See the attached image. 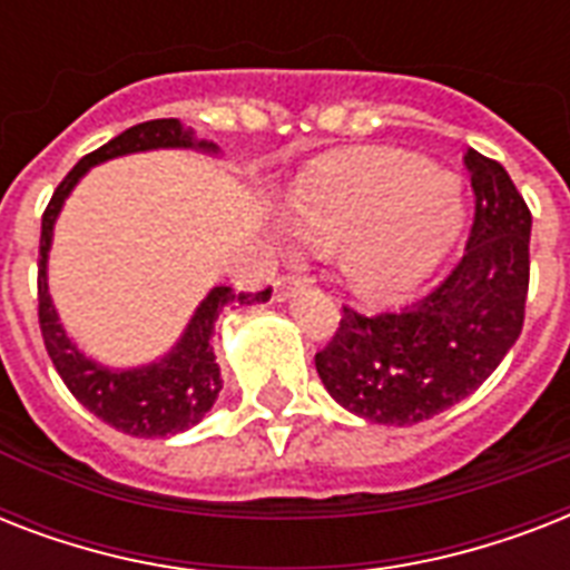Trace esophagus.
Here are the masks:
<instances>
[{"label":"esophagus","instance_id":"34e87169","mask_svg":"<svg viewBox=\"0 0 570 570\" xmlns=\"http://www.w3.org/2000/svg\"><path fill=\"white\" fill-rule=\"evenodd\" d=\"M304 286V281L298 275H281L275 281V298L277 302H284V298H289L293 293H298Z\"/></svg>","mask_w":570,"mask_h":570}]
</instances>
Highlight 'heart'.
<instances>
[{"label": "heart", "instance_id": "heart-1", "mask_svg": "<svg viewBox=\"0 0 570 570\" xmlns=\"http://www.w3.org/2000/svg\"><path fill=\"white\" fill-rule=\"evenodd\" d=\"M461 224L459 183L399 150L334 156L289 197V227L316 245H346L348 281L373 302L414 289Z\"/></svg>", "mask_w": 570, "mask_h": 570}]
</instances>
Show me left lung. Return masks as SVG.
Masks as SVG:
<instances>
[{"mask_svg":"<svg viewBox=\"0 0 570 570\" xmlns=\"http://www.w3.org/2000/svg\"><path fill=\"white\" fill-rule=\"evenodd\" d=\"M476 197L464 257L402 313L343 307L337 334L316 352V373L352 414L414 425L441 414L494 373L521 337L530 289V206L505 168L468 147Z\"/></svg>","mask_w":570,"mask_h":570,"instance_id":"1","label":"left lung"}]
</instances>
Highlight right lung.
<instances>
[{"label": "right lung", "mask_w": 570, "mask_h": 570, "mask_svg": "<svg viewBox=\"0 0 570 570\" xmlns=\"http://www.w3.org/2000/svg\"><path fill=\"white\" fill-rule=\"evenodd\" d=\"M171 147H195L204 154H218L213 141H197L195 132L186 129L177 118L145 120L129 127L94 154L73 165V171L58 183L47 213L40 218V259H38V320L43 346H47L52 366L58 370L67 390L82 402L102 423L115 425L118 432L132 438H168L186 432L204 420L215 405L222 390V370L215 364L213 331L215 322L227 307L236 304L268 302L272 289L263 293H233L230 286H213L204 302L197 304L177 346L165 357L136 370H109L79 352L73 340L67 337L65 325L58 322L56 304L49 298L47 259L52 245V227L73 186L91 171L94 165L109 163L115 156L145 154V150H171Z\"/></svg>", "instance_id": "add662e5"}]
</instances>
